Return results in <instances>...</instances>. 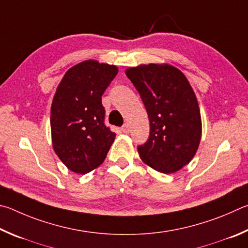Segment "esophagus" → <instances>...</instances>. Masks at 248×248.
I'll use <instances>...</instances> for the list:
<instances>
[{
	"mask_svg": "<svg viewBox=\"0 0 248 248\" xmlns=\"http://www.w3.org/2000/svg\"><path fill=\"white\" fill-rule=\"evenodd\" d=\"M122 131L125 134H128L129 133V125L128 124H124L123 126H122Z\"/></svg>",
	"mask_w": 248,
	"mask_h": 248,
	"instance_id": "esophagus-1",
	"label": "esophagus"
}]
</instances>
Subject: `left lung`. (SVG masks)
<instances>
[{"label":"left lung","instance_id":"1","mask_svg":"<svg viewBox=\"0 0 248 248\" xmlns=\"http://www.w3.org/2000/svg\"><path fill=\"white\" fill-rule=\"evenodd\" d=\"M148 114L150 136L137 148L142 162L170 174L188 164L202 140L198 101L187 78L168 63L141 64L125 69Z\"/></svg>","mask_w":248,"mask_h":248}]
</instances>
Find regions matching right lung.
<instances>
[{
  "mask_svg": "<svg viewBox=\"0 0 248 248\" xmlns=\"http://www.w3.org/2000/svg\"><path fill=\"white\" fill-rule=\"evenodd\" d=\"M115 65L86 60L65 73L51 106V137L68 170L86 174L102 164L115 133L104 125L101 97L116 76Z\"/></svg>",
  "mask_w": 248,
  "mask_h": 248,
  "instance_id": "right-lung-1",
  "label": "right lung"
}]
</instances>
